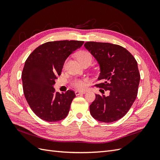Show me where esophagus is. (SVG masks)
<instances>
[{"instance_id":"34e87169","label":"esophagus","mask_w":160,"mask_h":160,"mask_svg":"<svg viewBox=\"0 0 160 160\" xmlns=\"http://www.w3.org/2000/svg\"><path fill=\"white\" fill-rule=\"evenodd\" d=\"M86 93V91H75V95H79L81 94H85Z\"/></svg>"}]
</instances>
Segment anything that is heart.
Instances as JSON below:
<instances>
[{"label":"heart","instance_id":"obj_1","mask_svg":"<svg viewBox=\"0 0 160 160\" xmlns=\"http://www.w3.org/2000/svg\"><path fill=\"white\" fill-rule=\"evenodd\" d=\"M77 60L81 64L88 61H92V55L87 51H80L76 54ZM86 79H77L72 82V85L79 89H83L86 88Z\"/></svg>","mask_w":160,"mask_h":160}]
</instances>
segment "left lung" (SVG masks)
<instances>
[{
    "label": "left lung",
    "mask_w": 160,
    "mask_h": 160,
    "mask_svg": "<svg viewBox=\"0 0 160 160\" xmlns=\"http://www.w3.org/2000/svg\"><path fill=\"white\" fill-rule=\"evenodd\" d=\"M84 47L100 67L95 86L108 91V95H95L89 106L90 113L101 122H116L126 114L136 99L140 81L138 62L123 47L109 42L89 41ZM104 94V90H103Z\"/></svg>",
    "instance_id": "8db88e82"
}]
</instances>
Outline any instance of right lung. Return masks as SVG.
Segmentation results:
<instances>
[{
    "label": "right lung",
    "mask_w": 160,
    "mask_h": 160,
    "mask_svg": "<svg viewBox=\"0 0 160 160\" xmlns=\"http://www.w3.org/2000/svg\"><path fill=\"white\" fill-rule=\"evenodd\" d=\"M84 41H58L44 43L34 50L25 61L22 72L23 92L31 109L41 119L58 122L68 115L73 91L55 92L53 85L60 75L67 58Z\"/></svg>",
    "instance_id": "1"
}]
</instances>
